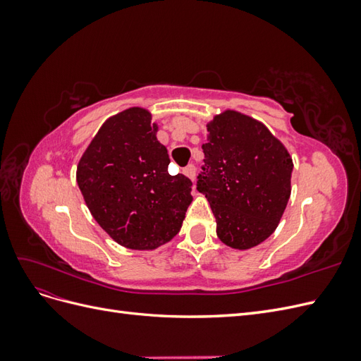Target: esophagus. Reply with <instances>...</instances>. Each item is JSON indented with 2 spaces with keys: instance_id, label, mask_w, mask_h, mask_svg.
Segmentation results:
<instances>
[{
  "instance_id": "1",
  "label": "esophagus",
  "mask_w": 361,
  "mask_h": 361,
  "mask_svg": "<svg viewBox=\"0 0 361 361\" xmlns=\"http://www.w3.org/2000/svg\"><path fill=\"white\" fill-rule=\"evenodd\" d=\"M183 174L187 178H190L191 180H194V178H195V167L192 166V164H190V166H187L183 169Z\"/></svg>"
}]
</instances>
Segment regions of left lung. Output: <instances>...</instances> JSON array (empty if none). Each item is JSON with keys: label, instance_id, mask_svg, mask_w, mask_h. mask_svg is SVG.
Listing matches in <instances>:
<instances>
[{"label": "left lung", "instance_id": "left-lung-1", "mask_svg": "<svg viewBox=\"0 0 361 361\" xmlns=\"http://www.w3.org/2000/svg\"><path fill=\"white\" fill-rule=\"evenodd\" d=\"M206 128L197 190L211 204L220 241L253 248L274 233L286 209L292 158L264 123L239 111L216 114Z\"/></svg>", "mask_w": 361, "mask_h": 361}]
</instances>
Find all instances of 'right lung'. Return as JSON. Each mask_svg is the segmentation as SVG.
Wrapping results in <instances>:
<instances>
[{
  "instance_id": "right-lung-1",
  "label": "right lung",
  "mask_w": 361,
  "mask_h": 361,
  "mask_svg": "<svg viewBox=\"0 0 361 361\" xmlns=\"http://www.w3.org/2000/svg\"><path fill=\"white\" fill-rule=\"evenodd\" d=\"M158 125L141 106L106 118L76 167L90 214L120 245L154 250L182 227L192 182L169 173L170 158Z\"/></svg>"
}]
</instances>
